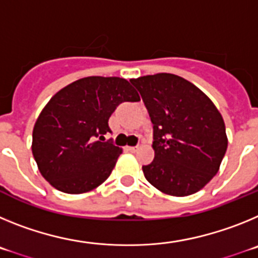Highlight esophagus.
I'll return each mask as SVG.
<instances>
[{
    "instance_id": "34e87169",
    "label": "esophagus",
    "mask_w": 258,
    "mask_h": 258,
    "mask_svg": "<svg viewBox=\"0 0 258 258\" xmlns=\"http://www.w3.org/2000/svg\"><path fill=\"white\" fill-rule=\"evenodd\" d=\"M138 146H132V147H127V151H131V152H137L138 151Z\"/></svg>"
}]
</instances>
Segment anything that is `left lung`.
<instances>
[{
	"label": "left lung",
	"mask_w": 258,
	"mask_h": 258,
	"mask_svg": "<svg viewBox=\"0 0 258 258\" xmlns=\"http://www.w3.org/2000/svg\"><path fill=\"white\" fill-rule=\"evenodd\" d=\"M154 124L155 159L146 179L173 197H187L217 174L227 149L225 122L213 102L187 80L157 74L131 80Z\"/></svg>",
	"instance_id": "8db88e82"
}]
</instances>
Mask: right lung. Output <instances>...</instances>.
<instances>
[{"label": "right lung", "instance_id": "right-lung-1", "mask_svg": "<svg viewBox=\"0 0 258 258\" xmlns=\"http://www.w3.org/2000/svg\"><path fill=\"white\" fill-rule=\"evenodd\" d=\"M140 95L125 79L90 76L59 90L38 116L32 152L41 174L56 190L81 194L103 183L121 150L112 140L108 120L124 102Z\"/></svg>", "mask_w": 258, "mask_h": 258}]
</instances>
